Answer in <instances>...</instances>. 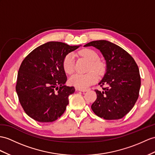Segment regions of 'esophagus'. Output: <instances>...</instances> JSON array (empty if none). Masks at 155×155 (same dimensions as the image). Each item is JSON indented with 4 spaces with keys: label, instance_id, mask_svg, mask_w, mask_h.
Segmentation results:
<instances>
[{
    "label": "esophagus",
    "instance_id": "esophagus-1",
    "mask_svg": "<svg viewBox=\"0 0 155 155\" xmlns=\"http://www.w3.org/2000/svg\"><path fill=\"white\" fill-rule=\"evenodd\" d=\"M76 90H78V91H82V92H85L87 91V89H81V88H76Z\"/></svg>",
    "mask_w": 155,
    "mask_h": 155
}]
</instances>
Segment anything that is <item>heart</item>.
Masks as SVG:
<instances>
[{"mask_svg":"<svg viewBox=\"0 0 155 155\" xmlns=\"http://www.w3.org/2000/svg\"><path fill=\"white\" fill-rule=\"evenodd\" d=\"M80 54L83 57L90 61L88 68V73L85 74H76L72 75L70 79V83L79 88L84 89L89 85L93 84L97 80V73L101 75L104 73L105 66L104 63L99 60V54L92 49L86 48L80 52ZM63 69L67 74H72L75 71V58L73 53H68L66 55L62 62Z\"/></svg>","mask_w":155,"mask_h":155,"instance_id":"1","label":"heart"}]
</instances>
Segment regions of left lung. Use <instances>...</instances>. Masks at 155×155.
I'll use <instances>...</instances> for the list:
<instances>
[{"instance_id":"left-lung-1","label":"left lung","mask_w":155,"mask_h":155,"mask_svg":"<svg viewBox=\"0 0 155 155\" xmlns=\"http://www.w3.org/2000/svg\"><path fill=\"white\" fill-rule=\"evenodd\" d=\"M84 46L99 49L107 62L106 73L99 84L103 91L95 90L97 99L91 105L93 111L105 120L122 118L139 97L141 77L136 62L124 49L108 41H93Z\"/></svg>"}]
</instances>
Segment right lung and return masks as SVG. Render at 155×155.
<instances>
[{"instance_id":"obj_1","label":"right lung","mask_w":155,"mask_h":155,"mask_svg":"<svg viewBox=\"0 0 155 155\" xmlns=\"http://www.w3.org/2000/svg\"><path fill=\"white\" fill-rule=\"evenodd\" d=\"M78 47L51 41L34 49L22 61L16 90L24 110L33 120L54 122L65 112L75 89L64 85L67 77L62 62Z\"/></svg>"}]
</instances>
